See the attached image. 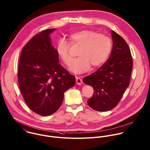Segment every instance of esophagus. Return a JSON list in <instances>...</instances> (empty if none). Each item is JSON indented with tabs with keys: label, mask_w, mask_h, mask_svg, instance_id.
I'll return each mask as SVG.
<instances>
[{
	"label": "esophagus",
	"mask_w": 150,
	"mask_h": 150,
	"mask_svg": "<svg viewBox=\"0 0 150 150\" xmlns=\"http://www.w3.org/2000/svg\"><path fill=\"white\" fill-rule=\"evenodd\" d=\"M76 83H77L78 85H81L82 84V79H81V78H79V77H76Z\"/></svg>",
	"instance_id": "esophagus-1"
}]
</instances>
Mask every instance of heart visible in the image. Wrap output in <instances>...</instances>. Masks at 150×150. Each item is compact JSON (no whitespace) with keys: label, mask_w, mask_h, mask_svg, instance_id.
<instances>
[{"label":"heart","mask_w":150,"mask_h":150,"mask_svg":"<svg viewBox=\"0 0 150 150\" xmlns=\"http://www.w3.org/2000/svg\"><path fill=\"white\" fill-rule=\"evenodd\" d=\"M71 45H78V58L71 63L70 70L75 74L87 72L91 66L97 68L108 59L111 50V41L108 36L94 30H83L72 33L69 36ZM70 45L60 39L56 45V52L60 59L67 66L72 61L69 54Z\"/></svg>","instance_id":"b5f03b06"}]
</instances>
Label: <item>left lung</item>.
Here are the masks:
<instances>
[{
	"label": "left lung",
	"instance_id": "left-lung-1",
	"mask_svg": "<svg viewBox=\"0 0 150 150\" xmlns=\"http://www.w3.org/2000/svg\"><path fill=\"white\" fill-rule=\"evenodd\" d=\"M113 46L108 60L83 81L94 89L88 100L90 107L97 111H107L115 107L129 86L133 67L130 49L125 40L114 30L111 31Z\"/></svg>",
	"mask_w": 150,
	"mask_h": 150
}]
</instances>
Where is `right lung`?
<instances>
[{"label":"right lung","mask_w":150,"mask_h":150,"mask_svg":"<svg viewBox=\"0 0 150 150\" xmlns=\"http://www.w3.org/2000/svg\"><path fill=\"white\" fill-rule=\"evenodd\" d=\"M56 28L35 36L21 51L18 79L21 93L34 112L49 116L60 108L64 94L75 84V76L59 64L50 35Z\"/></svg>","instance_id":"obj_1"}]
</instances>
